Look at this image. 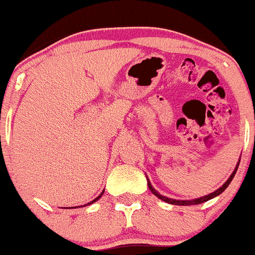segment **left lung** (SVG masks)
<instances>
[{"instance_id":"1","label":"left lung","mask_w":255,"mask_h":255,"mask_svg":"<svg viewBox=\"0 0 255 255\" xmlns=\"http://www.w3.org/2000/svg\"><path fill=\"white\" fill-rule=\"evenodd\" d=\"M238 165H240V163L237 164L236 169H235V171L232 172V174H231V176L229 177V180H227V181H226L225 183H224V185L221 186V187L219 188V190H216L215 192H213V193L208 194V196L201 197V198H197V199H192V201H176V199H171V198H168V197H164V196H161V194L158 193L157 191H155L154 188L152 187V185H150L149 180H148V187H149V190L152 191V193H153V194H155V196H157L158 198H160L161 201L166 202V203H170V204H176V205H192V204H201V203H204V202L209 201V199L214 198V197H216V196H219V194H220V193H223L224 191L226 190V187H227V186L230 185V182H231V181H232V179H234L235 174H236V171H237V168H238Z\"/></svg>"}]
</instances>
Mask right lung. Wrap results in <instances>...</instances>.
Listing matches in <instances>:
<instances>
[{"label": "right lung", "mask_w": 255, "mask_h": 255, "mask_svg": "<svg viewBox=\"0 0 255 255\" xmlns=\"http://www.w3.org/2000/svg\"><path fill=\"white\" fill-rule=\"evenodd\" d=\"M103 192H105V191H103ZM103 192H102V193H101V194H100V196H98V197H97V198H96V199H94V201H92V202H90V203H87V204H92V203H94V202H96V201H98V199H100V198H101V196H102V194H103ZM87 204H85V205H87Z\"/></svg>", "instance_id": "obj_1"}]
</instances>
